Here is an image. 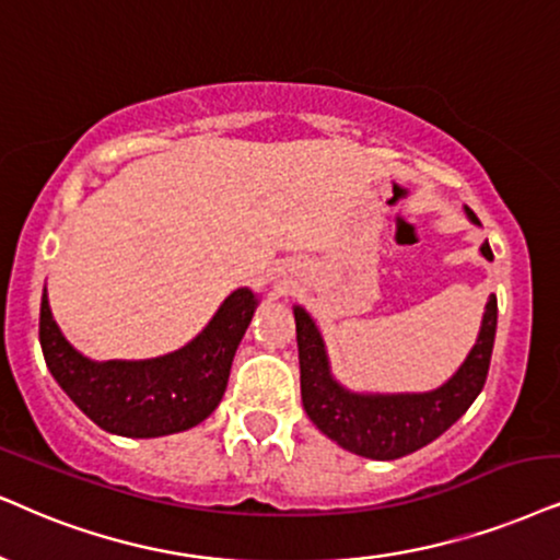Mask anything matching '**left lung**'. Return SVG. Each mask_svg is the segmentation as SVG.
Segmentation results:
<instances>
[{
	"label": "left lung",
	"mask_w": 560,
	"mask_h": 560,
	"mask_svg": "<svg viewBox=\"0 0 560 560\" xmlns=\"http://www.w3.org/2000/svg\"><path fill=\"white\" fill-rule=\"evenodd\" d=\"M478 224V217L468 209ZM480 253L493 260L488 243ZM497 296H488L483 325L472 351L455 377L431 393L413 395H359L349 393L330 377L320 330L302 307H294L296 349H300L302 406L310 421L325 436L353 455L372 459H398L427 447L442 436L483 390L497 338Z\"/></svg>",
	"instance_id": "1"
}]
</instances>
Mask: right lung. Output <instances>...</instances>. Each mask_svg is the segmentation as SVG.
<instances>
[{
  "mask_svg": "<svg viewBox=\"0 0 560 560\" xmlns=\"http://www.w3.org/2000/svg\"><path fill=\"white\" fill-rule=\"evenodd\" d=\"M256 304L250 289H237L186 349L147 362L101 364L61 336L44 289L40 349L61 390L97 427L121 436H165L196 427L219 406Z\"/></svg>",
  "mask_w": 560,
  "mask_h": 560,
  "instance_id": "1",
  "label": "right lung"
}]
</instances>
